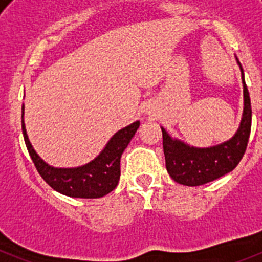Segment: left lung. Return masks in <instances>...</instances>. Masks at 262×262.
<instances>
[{"label":"left lung","instance_id":"8db88e82","mask_svg":"<svg viewBox=\"0 0 262 262\" xmlns=\"http://www.w3.org/2000/svg\"><path fill=\"white\" fill-rule=\"evenodd\" d=\"M236 61L242 71L244 108L239 128L230 140L212 147L198 148L189 145L180 139L172 138L166 129L161 127L166 170L178 184L200 186L214 181L232 172L244 156L251 135L252 107L248 88L245 85L244 71L239 60L236 59Z\"/></svg>","mask_w":262,"mask_h":262}]
</instances>
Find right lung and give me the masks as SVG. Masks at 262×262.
<instances>
[{
	"instance_id": "add662e5",
	"label": "right lung",
	"mask_w": 262,
	"mask_h": 262,
	"mask_svg": "<svg viewBox=\"0 0 262 262\" xmlns=\"http://www.w3.org/2000/svg\"><path fill=\"white\" fill-rule=\"evenodd\" d=\"M23 115L25 105H22V133L27 151L39 174L53 190L72 198H101L117 187L120 177V157L138 131L139 120L115 133L98 156L85 165L57 168L46 163L36 154L27 136Z\"/></svg>"
}]
</instances>
